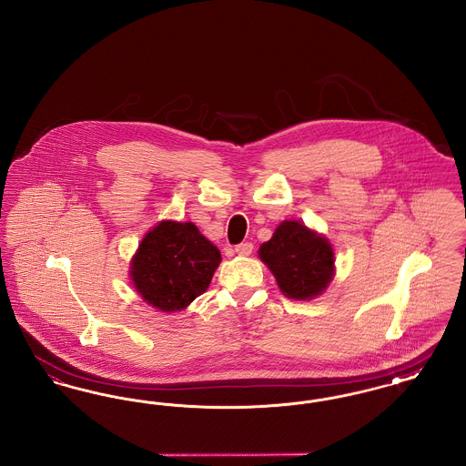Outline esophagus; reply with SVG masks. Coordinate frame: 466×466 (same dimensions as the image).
Here are the masks:
<instances>
[{"mask_svg": "<svg viewBox=\"0 0 466 466\" xmlns=\"http://www.w3.org/2000/svg\"><path fill=\"white\" fill-rule=\"evenodd\" d=\"M251 251H253V244L251 243H241L236 246V253L239 257H248V255H251Z\"/></svg>", "mask_w": 466, "mask_h": 466, "instance_id": "obj_1", "label": "esophagus"}]
</instances>
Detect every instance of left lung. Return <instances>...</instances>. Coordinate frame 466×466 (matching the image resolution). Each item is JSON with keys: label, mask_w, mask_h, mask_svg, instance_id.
Segmentation results:
<instances>
[{"label": "left lung", "mask_w": 466, "mask_h": 466, "mask_svg": "<svg viewBox=\"0 0 466 466\" xmlns=\"http://www.w3.org/2000/svg\"><path fill=\"white\" fill-rule=\"evenodd\" d=\"M260 260L274 274L278 287L295 300L321 295L335 272L332 244L304 223L285 220L258 249Z\"/></svg>", "instance_id": "obj_1"}]
</instances>
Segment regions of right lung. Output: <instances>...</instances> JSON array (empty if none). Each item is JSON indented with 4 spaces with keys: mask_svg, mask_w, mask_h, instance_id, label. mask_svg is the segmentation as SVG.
<instances>
[{
    "mask_svg": "<svg viewBox=\"0 0 466 466\" xmlns=\"http://www.w3.org/2000/svg\"><path fill=\"white\" fill-rule=\"evenodd\" d=\"M220 262L218 248L194 223L164 220L143 238L129 274L145 302L175 312L208 289Z\"/></svg>",
    "mask_w": 466,
    "mask_h": 466,
    "instance_id": "obj_1",
    "label": "right lung"
}]
</instances>
